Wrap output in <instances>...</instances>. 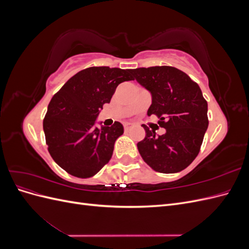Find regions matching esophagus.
Masks as SVG:
<instances>
[{
	"label": "esophagus",
	"instance_id": "1",
	"mask_svg": "<svg viewBox=\"0 0 249 249\" xmlns=\"http://www.w3.org/2000/svg\"><path fill=\"white\" fill-rule=\"evenodd\" d=\"M124 127L125 131H129V130L132 129V127H134V124L132 123H124Z\"/></svg>",
	"mask_w": 249,
	"mask_h": 249
}]
</instances>
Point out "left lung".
<instances>
[{
    "label": "left lung",
    "mask_w": 249,
    "mask_h": 249,
    "mask_svg": "<svg viewBox=\"0 0 249 249\" xmlns=\"http://www.w3.org/2000/svg\"><path fill=\"white\" fill-rule=\"evenodd\" d=\"M130 72L152 93L147 115H157L158 124L166 130L156 136L142 124L146 136L137 146L143 161L161 173L185 169L197 157L209 125L208 103L198 84L173 66L140 67Z\"/></svg>",
    "instance_id": "left-lung-1"
}]
</instances>
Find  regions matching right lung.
<instances>
[{
	"instance_id": "right-lung-1",
	"label": "right lung",
	"mask_w": 249,
	"mask_h": 249,
	"mask_svg": "<svg viewBox=\"0 0 249 249\" xmlns=\"http://www.w3.org/2000/svg\"><path fill=\"white\" fill-rule=\"evenodd\" d=\"M134 80L130 70L92 66L74 74L54 94L43 119L49 153L70 175L94 176L112 157L123 124L96 127L95 119L110 103L116 87Z\"/></svg>"
}]
</instances>
